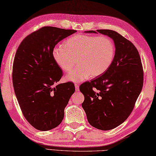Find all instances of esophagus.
I'll return each instance as SVG.
<instances>
[{
  "instance_id": "1",
  "label": "esophagus",
  "mask_w": 156,
  "mask_h": 156,
  "mask_svg": "<svg viewBox=\"0 0 156 156\" xmlns=\"http://www.w3.org/2000/svg\"><path fill=\"white\" fill-rule=\"evenodd\" d=\"M75 88H76V91H79V85L78 84H75Z\"/></svg>"
}]
</instances>
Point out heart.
<instances>
[{"instance_id": "heart-1", "label": "heart", "mask_w": 156, "mask_h": 156, "mask_svg": "<svg viewBox=\"0 0 156 156\" xmlns=\"http://www.w3.org/2000/svg\"><path fill=\"white\" fill-rule=\"evenodd\" d=\"M114 43L106 36L75 35L52 49L55 64L64 72H69L75 64L78 66L66 75L68 81L81 82L103 74L110 67L115 57Z\"/></svg>"}]
</instances>
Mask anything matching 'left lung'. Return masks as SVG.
<instances>
[{
    "label": "left lung",
    "mask_w": 156,
    "mask_h": 156,
    "mask_svg": "<svg viewBox=\"0 0 156 156\" xmlns=\"http://www.w3.org/2000/svg\"><path fill=\"white\" fill-rule=\"evenodd\" d=\"M84 31L108 36L114 41L115 57L103 74L80 87L84 96L82 107L89 123L107 131L122 123L131 113L141 91L144 71L137 48L115 31Z\"/></svg>",
    "instance_id": "8db88e82"
}]
</instances>
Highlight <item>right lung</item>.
I'll return each mask as SVG.
<instances>
[{"mask_svg":"<svg viewBox=\"0 0 156 156\" xmlns=\"http://www.w3.org/2000/svg\"><path fill=\"white\" fill-rule=\"evenodd\" d=\"M76 32L44 27L27 36L16 50L12 66L15 95L24 117L38 130H50L61 123L75 91L70 82L56 85L63 72L54 60L52 49Z\"/></svg>","mask_w":156,"mask_h":156,"instance_id":"obj_1","label":"right lung"}]
</instances>
